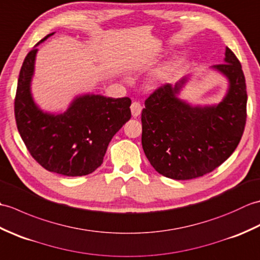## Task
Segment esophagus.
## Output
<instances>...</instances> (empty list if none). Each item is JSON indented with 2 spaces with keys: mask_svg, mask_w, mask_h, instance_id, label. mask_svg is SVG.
I'll use <instances>...</instances> for the list:
<instances>
[{
  "mask_svg": "<svg viewBox=\"0 0 260 260\" xmlns=\"http://www.w3.org/2000/svg\"><path fill=\"white\" fill-rule=\"evenodd\" d=\"M142 109H143V107L139 102H134L131 105V110H132V115H133V117H137V116H140L142 113Z\"/></svg>",
  "mask_w": 260,
  "mask_h": 260,
  "instance_id": "1",
  "label": "esophagus"
}]
</instances>
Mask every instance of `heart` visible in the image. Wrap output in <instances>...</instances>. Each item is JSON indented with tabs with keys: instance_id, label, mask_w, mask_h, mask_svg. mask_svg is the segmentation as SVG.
Returning <instances> with one entry per match:
<instances>
[{
	"instance_id": "b5f03b06",
	"label": "heart",
	"mask_w": 260,
	"mask_h": 260,
	"mask_svg": "<svg viewBox=\"0 0 260 260\" xmlns=\"http://www.w3.org/2000/svg\"><path fill=\"white\" fill-rule=\"evenodd\" d=\"M173 71V64L172 63H165L162 67H159L155 70L152 75V84L153 85H161L163 82L167 81Z\"/></svg>"
}]
</instances>
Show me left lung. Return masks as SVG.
<instances>
[{"mask_svg": "<svg viewBox=\"0 0 260 260\" xmlns=\"http://www.w3.org/2000/svg\"><path fill=\"white\" fill-rule=\"evenodd\" d=\"M224 63L213 66L229 81L218 105L192 106L178 97L189 77L163 85L142 110V146L152 167L174 180L212 172L238 146L247 118L246 80L239 60L225 48Z\"/></svg>", "mask_w": 260, "mask_h": 260, "instance_id": "8db88e82", "label": "left lung"}]
</instances>
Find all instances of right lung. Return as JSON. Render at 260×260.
Wrapping results in <instances>:
<instances>
[{
  "label": "right lung",
  "mask_w": 260,
  "mask_h": 260,
  "mask_svg": "<svg viewBox=\"0 0 260 260\" xmlns=\"http://www.w3.org/2000/svg\"><path fill=\"white\" fill-rule=\"evenodd\" d=\"M37 52L33 48L26 54L19 75L14 101L19 133L42 168L66 176L90 174L102 165L114 135L129 120L131 99L86 93L76 97L64 113L43 112L31 93Z\"/></svg>",
  "instance_id": "1"
}]
</instances>
